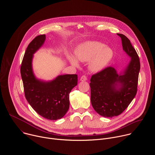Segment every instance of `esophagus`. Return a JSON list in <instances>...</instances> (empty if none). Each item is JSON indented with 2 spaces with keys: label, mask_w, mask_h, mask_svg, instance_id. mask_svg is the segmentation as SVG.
<instances>
[{
  "label": "esophagus",
  "mask_w": 155,
  "mask_h": 155,
  "mask_svg": "<svg viewBox=\"0 0 155 155\" xmlns=\"http://www.w3.org/2000/svg\"><path fill=\"white\" fill-rule=\"evenodd\" d=\"M86 80H87V77H86V76L83 75V76L81 77V78H80V81H86Z\"/></svg>",
  "instance_id": "1"
}]
</instances>
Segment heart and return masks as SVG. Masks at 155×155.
Masks as SVG:
<instances>
[{"mask_svg": "<svg viewBox=\"0 0 155 155\" xmlns=\"http://www.w3.org/2000/svg\"><path fill=\"white\" fill-rule=\"evenodd\" d=\"M77 59L81 62H87L88 68L93 72L102 71L111 61L114 57V51L111 48L105 46L104 43L97 41H87L75 51ZM71 63L75 66L78 62L73 56H69Z\"/></svg>", "mask_w": 155, "mask_h": 155, "instance_id": "obj_1", "label": "heart"}]
</instances>
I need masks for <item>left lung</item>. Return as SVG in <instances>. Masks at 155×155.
<instances>
[{"instance_id":"obj_1","label":"left lung","mask_w":155,"mask_h":155,"mask_svg":"<svg viewBox=\"0 0 155 155\" xmlns=\"http://www.w3.org/2000/svg\"><path fill=\"white\" fill-rule=\"evenodd\" d=\"M123 50L131 58L123 75L108 67L92 75L90 80L91 102L95 111L104 117H114L123 113L136 95L140 60L130 40L123 34Z\"/></svg>"}]
</instances>
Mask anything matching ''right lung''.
Here are the masks:
<instances>
[{
    "instance_id": "right-lung-1",
    "label": "right lung",
    "mask_w": 155,
    "mask_h": 155,
    "mask_svg": "<svg viewBox=\"0 0 155 155\" xmlns=\"http://www.w3.org/2000/svg\"><path fill=\"white\" fill-rule=\"evenodd\" d=\"M45 34L35 37L25 51L21 65V75L26 99L35 111L48 120L62 118L69 108V94L77 85V74L59 75L51 81L38 80L32 68L33 54L42 46Z\"/></svg>"
}]
</instances>
